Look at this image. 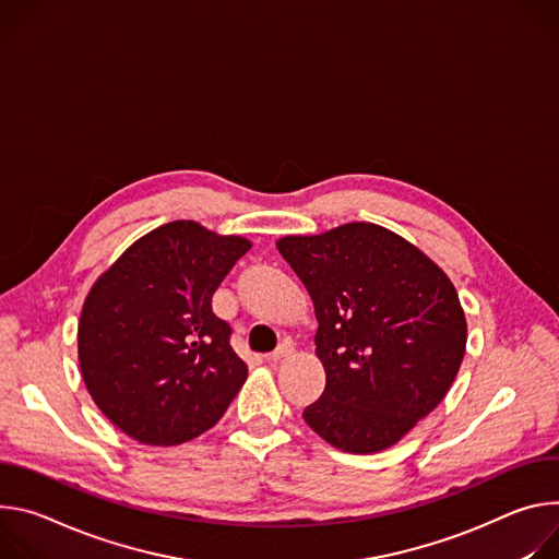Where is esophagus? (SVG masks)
I'll return each mask as SVG.
<instances>
[{"instance_id": "obj_1", "label": "esophagus", "mask_w": 559, "mask_h": 559, "mask_svg": "<svg viewBox=\"0 0 559 559\" xmlns=\"http://www.w3.org/2000/svg\"><path fill=\"white\" fill-rule=\"evenodd\" d=\"M290 353H293V346H290V344H280L273 353L266 355V361H269V364H277L280 359H284V357L290 355Z\"/></svg>"}]
</instances>
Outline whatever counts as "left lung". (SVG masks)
<instances>
[{"label": "left lung", "mask_w": 559, "mask_h": 559, "mask_svg": "<svg viewBox=\"0 0 559 559\" xmlns=\"http://www.w3.org/2000/svg\"><path fill=\"white\" fill-rule=\"evenodd\" d=\"M316 306L322 397L304 421L331 447L368 455L397 444L449 393L466 318L449 275L402 235L350 222L277 239Z\"/></svg>", "instance_id": "left-lung-1"}]
</instances>
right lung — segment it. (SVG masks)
Segmentation results:
<instances>
[{
	"label": "right lung",
	"instance_id": "obj_1",
	"mask_svg": "<svg viewBox=\"0 0 559 559\" xmlns=\"http://www.w3.org/2000/svg\"><path fill=\"white\" fill-rule=\"evenodd\" d=\"M193 219L133 241L91 286L78 326L84 384L97 408L146 447L213 428L248 378L213 293L251 248Z\"/></svg>",
	"mask_w": 559,
	"mask_h": 559
}]
</instances>
